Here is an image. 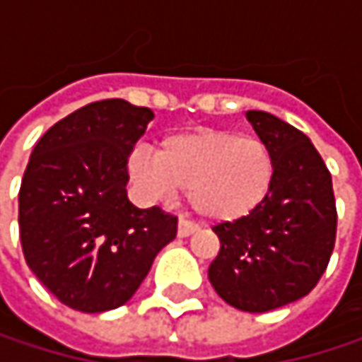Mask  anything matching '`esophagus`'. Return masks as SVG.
<instances>
[{
    "label": "esophagus",
    "instance_id": "1",
    "mask_svg": "<svg viewBox=\"0 0 362 362\" xmlns=\"http://www.w3.org/2000/svg\"><path fill=\"white\" fill-rule=\"evenodd\" d=\"M197 230H199V224H194L192 220L180 218V222H178V237H190Z\"/></svg>",
    "mask_w": 362,
    "mask_h": 362
}]
</instances>
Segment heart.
<instances>
[{
	"label": "heart",
	"mask_w": 362,
	"mask_h": 362,
	"mask_svg": "<svg viewBox=\"0 0 362 362\" xmlns=\"http://www.w3.org/2000/svg\"><path fill=\"white\" fill-rule=\"evenodd\" d=\"M132 182L151 199L186 190L190 207L211 222H237L257 211L276 180L274 153L257 136L203 127L165 136L157 153L129 155Z\"/></svg>",
	"instance_id": "b5f03b06"
}]
</instances>
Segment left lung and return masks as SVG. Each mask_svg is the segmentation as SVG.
Segmentation results:
<instances>
[{
	"label": "left lung",
	"instance_id": "left-lung-1",
	"mask_svg": "<svg viewBox=\"0 0 362 362\" xmlns=\"http://www.w3.org/2000/svg\"><path fill=\"white\" fill-rule=\"evenodd\" d=\"M276 161V180L252 216L214 226L220 252L209 266L218 296L245 313H268L308 296L335 245L331 174L306 134L283 119L247 110Z\"/></svg>",
	"mask_w": 362,
	"mask_h": 362
}]
</instances>
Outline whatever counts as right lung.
<instances>
[{
  "label": "right lung",
  "instance_id": "add662e5",
  "mask_svg": "<svg viewBox=\"0 0 362 362\" xmlns=\"http://www.w3.org/2000/svg\"><path fill=\"white\" fill-rule=\"evenodd\" d=\"M153 110L109 98L54 123L35 144L18 192L29 268L64 306H123L153 259L176 239L178 218L127 199V159Z\"/></svg>",
  "mask_w": 362,
  "mask_h": 362
}]
</instances>
